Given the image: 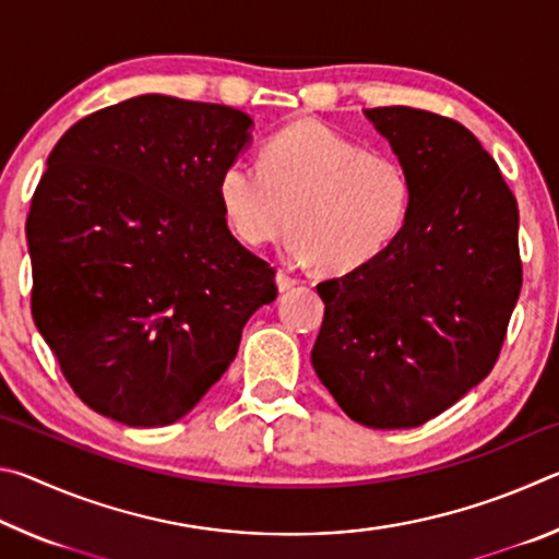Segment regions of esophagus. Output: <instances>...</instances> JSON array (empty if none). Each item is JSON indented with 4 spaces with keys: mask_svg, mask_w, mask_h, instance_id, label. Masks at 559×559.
I'll return each instance as SVG.
<instances>
[{
    "mask_svg": "<svg viewBox=\"0 0 559 559\" xmlns=\"http://www.w3.org/2000/svg\"><path fill=\"white\" fill-rule=\"evenodd\" d=\"M276 283H278V290H290L293 286H298V278L290 276L288 271H278L276 273Z\"/></svg>",
    "mask_w": 559,
    "mask_h": 559,
    "instance_id": "1",
    "label": "esophagus"
}]
</instances>
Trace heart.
Wrapping results in <instances>:
<instances>
[{"label": "heart", "instance_id": "obj_1", "mask_svg": "<svg viewBox=\"0 0 559 559\" xmlns=\"http://www.w3.org/2000/svg\"><path fill=\"white\" fill-rule=\"evenodd\" d=\"M216 197L246 246L276 239L288 216L293 259L316 261L325 273H349L400 239L414 179L396 155L367 150L320 120H296L266 140L261 165H226Z\"/></svg>", "mask_w": 559, "mask_h": 559}]
</instances>
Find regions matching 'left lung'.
Listing matches in <instances>:
<instances>
[{"label": "left lung", "instance_id": "obj_1", "mask_svg": "<svg viewBox=\"0 0 559 559\" xmlns=\"http://www.w3.org/2000/svg\"><path fill=\"white\" fill-rule=\"evenodd\" d=\"M409 167L414 202L390 249L318 283L313 367L349 419L412 429L486 380L523 286L518 202L473 132L437 112L365 110Z\"/></svg>", "mask_w": 559, "mask_h": 559}]
</instances>
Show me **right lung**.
I'll list each match as a JSON object with an SVG mask.
<instances>
[{"label": "right lung", "mask_w": 559, "mask_h": 559, "mask_svg": "<svg viewBox=\"0 0 559 559\" xmlns=\"http://www.w3.org/2000/svg\"><path fill=\"white\" fill-rule=\"evenodd\" d=\"M249 128L236 108L147 93L79 120L46 159L26 216L32 316L93 412L182 419L276 300V271L216 197Z\"/></svg>", "instance_id": "obj_1"}]
</instances>
